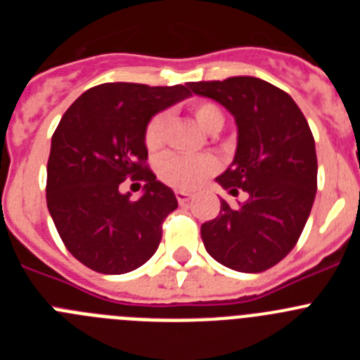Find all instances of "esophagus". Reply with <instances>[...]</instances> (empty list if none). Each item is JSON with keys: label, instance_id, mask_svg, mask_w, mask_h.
<instances>
[{"label": "esophagus", "instance_id": "1", "mask_svg": "<svg viewBox=\"0 0 360 360\" xmlns=\"http://www.w3.org/2000/svg\"><path fill=\"white\" fill-rule=\"evenodd\" d=\"M174 195H176V200L180 205H184V203H187L191 198H193V195H191V193H187V191H182V189H178Z\"/></svg>", "mask_w": 360, "mask_h": 360}]
</instances>
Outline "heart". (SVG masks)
Returning <instances> with one entry per match:
<instances>
[{
    "instance_id": "1",
    "label": "heart",
    "mask_w": 360,
    "mask_h": 360,
    "mask_svg": "<svg viewBox=\"0 0 360 360\" xmlns=\"http://www.w3.org/2000/svg\"><path fill=\"white\" fill-rule=\"evenodd\" d=\"M191 115L196 120L200 128L205 133H216L221 129L225 119L224 113L216 104L212 103H198L191 108ZM164 128L165 115H157L149 120L148 128L144 133L146 148L149 151H158L164 142ZM216 169L214 158L209 155H200V157H171L162 158L158 164V176L165 184L176 187V189H193L203 182L212 171Z\"/></svg>"
}]
</instances>
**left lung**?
<instances>
[{
    "label": "left lung",
    "instance_id": "1",
    "mask_svg": "<svg viewBox=\"0 0 360 360\" xmlns=\"http://www.w3.org/2000/svg\"><path fill=\"white\" fill-rule=\"evenodd\" d=\"M193 94L219 103L234 117V160L216 178L229 195L247 193L202 225L205 250L238 272H263L297 243L317 191L316 142L294 98L249 75L191 82Z\"/></svg>",
    "mask_w": 360,
    "mask_h": 360
}]
</instances>
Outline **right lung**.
<instances>
[{
  "mask_svg": "<svg viewBox=\"0 0 360 360\" xmlns=\"http://www.w3.org/2000/svg\"><path fill=\"white\" fill-rule=\"evenodd\" d=\"M189 95L191 82H106L63 115L46 165V205L66 249L88 269L126 274L157 252L162 224L178 202L144 165V133L153 117ZM128 176L146 182L135 202L118 189Z\"/></svg>",
  "mask_w": 360,
  "mask_h": 360,
  "instance_id": "1",
  "label": "right lung"
}]
</instances>
